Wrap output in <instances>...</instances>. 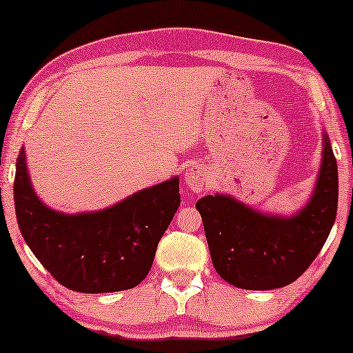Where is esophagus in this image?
Instances as JSON below:
<instances>
[{
	"mask_svg": "<svg viewBox=\"0 0 353 353\" xmlns=\"http://www.w3.org/2000/svg\"><path fill=\"white\" fill-rule=\"evenodd\" d=\"M185 181L186 185L190 186L191 191H202V188H204V175H202V172L199 170V168H191V170L186 172L185 175Z\"/></svg>",
	"mask_w": 353,
	"mask_h": 353,
	"instance_id": "1",
	"label": "esophagus"
}]
</instances>
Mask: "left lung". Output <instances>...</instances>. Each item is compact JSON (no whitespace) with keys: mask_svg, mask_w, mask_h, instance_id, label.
<instances>
[{"mask_svg":"<svg viewBox=\"0 0 353 353\" xmlns=\"http://www.w3.org/2000/svg\"><path fill=\"white\" fill-rule=\"evenodd\" d=\"M337 162L330 139L312 199L291 219L263 215L230 196L197 201L212 263L226 283L250 291L291 284L320 252L337 212Z\"/></svg>","mask_w":353,"mask_h":353,"instance_id":"8db88e82","label":"left lung"}]
</instances>
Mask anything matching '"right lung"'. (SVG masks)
Segmentation results:
<instances>
[{"label": "right lung", "mask_w": 353, "mask_h": 353, "mask_svg": "<svg viewBox=\"0 0 353 353\" xmlns=\"http://www.w3.org/2000/svg\"><path fill=\"white\" fill-rule=\"evenodd\" d=\"M178 185L172 178L101 212L59 214L37 197L22 149L14 205L23 239L57 283L77 292H117L148 276L159 241L180 205Z\"/></svg>", "instance_id": "right-lung-1"}]
</instances>
